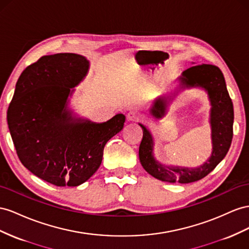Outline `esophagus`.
<instances>
[{
    "label": "esophagus",
    "mask_w": 249,
    "mask_h": 249,
    "mask_svg": "<svg viewBox=\"0 0 249 249\" xmlns=\"http://www.w3.org/2000/svg\"><path fill=\"white\" fill-rule=\"evenodd\" d=\"M139 118H140V114L137 111H131L127 113L126 115L127 122H136V120H138Z\"/></svg>",
    "instance_id": "esophagus-1"
}]
</instances>
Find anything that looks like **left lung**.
I'll use <instances>...</instances> for the list:
<instances>
[{"label":"left lung","instance_id":"obj_1","mask_svg":"<svg viewBox=\"0 0 249 249\" xmlns=\"http://www.w3.org/2000/svg\"><path fill=\"white\" fill-rule=\"evenodd\" d=\"M176 91L170 95H162L155 98L150 114L155 119L164 117L174 97L185 89L200 88L207 93L210 99V124L212 130V154L203 164L196 167L179 165H165L154 156L155 141L147 126L138 124L143 132L142 140L139 146V160L143 169L151 176L164 182L191 183L204 178L221 161L230 150L232 139L233 106L228 94L223 73L213 65H198L184 70L179 77Z\"/></svg>","mask_w":249,"mask_h":249}]
</instances>
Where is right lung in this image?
I'll use <instances>...</instances> for the list:
<instances>
[{
    "mask_svg": "<svg viewBox=\"0 0 249 249\" xmlns=\"http://www.w3.org/2000/svg\"><path fill=\"white\" fill-rule=\"evenodd\" d=\"M90 62L75 53L45 55L18 77L7 111L13 144L23 165L56 186H78L102 164L106 143L125 116L105 123L79 117L69 107Z\"/></svg>",
    "mask_w": 249,
    "mask_h": 249,
    "instance_id": "right-lung-1",
    "label": "right lung"
}]
</instances>
